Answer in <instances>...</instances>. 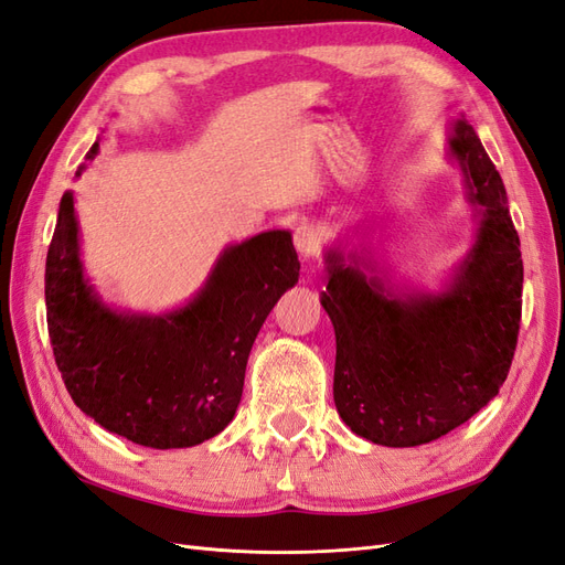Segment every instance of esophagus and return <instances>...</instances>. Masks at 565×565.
<instances>
[{
	"label": "esophagus",
	"mask_w": 565,
	"mask_h": 565,
	"mask_svg": "<svg viewBox=\"0 0 565 565\" xmlns=\"http://www.w3.org/2000/svg\"><path fill=\"white\" fill-rule=\"evenodd\" d=\"M320 231L311 224H301L295 231V247L303 256V259H313V256L320 252Z\"/></svg>",
	"instance_id": "esophagus-1"
}]
</instances>
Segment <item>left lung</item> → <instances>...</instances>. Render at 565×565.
<instances>
[{"label": "left lung", "instance_id": "obj_1", "mask_svg": "<svg viewBox=\"0 0 565 565\" xmlns=\"http://www.w3.org/2000/svg\"><path fill=\"white\" fill-rule=\"evenodd\" d=\"M450 156L478 214L476 243L438 295H393L370 262L330 249L320 303L337 337L334 405L351 431L386 448L431 443L504 384L521 328L523 262L498 169L465 117Z\"/></svg>", "mask_w": 565, "mask_h": 565}]
</instances>
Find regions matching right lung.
Returning a JSON list of instances; mask_svg holds the SVG:
<instances>
[{"instance_id": "1", "label": "right lung", "mask_w": 565, "mask_h": 565, "mask_svg": "<svg viewBox=\"0 0 565 565\" xmlns=\"http://www.w3.org/2000/svg\"><path fill=\"white\" fill-rule=\"evenodd\" d=\"M96 152L98 141L87 158ZM77 233L75 200L65 193L44 297L51 347L75 405L104 429L156 450L191 448L224 431L243 396L254 339L299 280L292 235L268 231L226 247L183 309L136 316L98 299L84 278Z\"/></svg>"}]
</instances>
